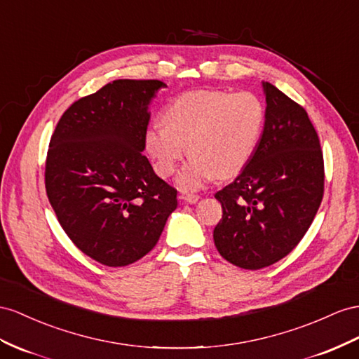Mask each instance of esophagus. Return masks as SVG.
<instances>
[{
    "label": "esophagus",
    "mask_w": 359,
    "mask_h": 359,
    "mask_svg": "<svg viewBox=\"0 0 359 359\" xmlns=\"http://www.w3.org/2000/svg\"><path fill=\"white\" fill-rule=\"evenodd\" d=\"M180 198H183L185 201H188V203H197V201L200 200V196H197V194H187V196H182Z\"/></svg>",
    "instance_id": "esophagus-1"
}]
</instances>
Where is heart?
<instances>
[{"instance_id": "heart-1", "label": "heart", "mask_w": 359, "mask_h": 359, "mask_svg": "<svg viewBox=\"0 0 359 359\" xmlns=\"http://www.w3.org/2000/svg\"><path fill=\"white\" fill-rule=\"evenodd\" d=\"M265 104L253 92L189 90L163 110V123L144 135L145 150L161 177L176 172L187 153L189 162L179 176L183 189H198L210 179L240 174L259 144Z\"/></svg>"}]
</instances>
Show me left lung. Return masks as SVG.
Returning a JSON list of instances; mask_svg holds the SVG:
<instances>
[{
	"label": "left lung",
	"mask_w": 359,
	"mask_h": 359,
	"mask_svg": "<svg viewBox=\"0 0 359 359\" xmlns=\"http://www.w3.org/2000/svg\"><path fill=\"white\" fill-rule=\"evenodd\" d=\"M265 126L258 147L238 177L218 191L223 217L214 229L217 250L245 270L285 258L309 229L325 192V162L311 119L264 81Z\"/></svg>",
	"instance_id": "left-lung-1"
}]
</instances>
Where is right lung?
<instances>
[{"instance_id": "1", "label": "right lung", "mask_w": 359, "mask_h": 359, "mask_svg": "<svg viewBox=\"0 0 359 359\" xmlns=\"http://www.w3.org/2000/svg\"><path fill=\"white\" fill-rule=\"evenodd\" d=\"M161 80H114L74 101L51 135L45 188L69 240L107 267L149 253L177 208L145 150L149 104Z\"/></svg>"}]
</instances>
